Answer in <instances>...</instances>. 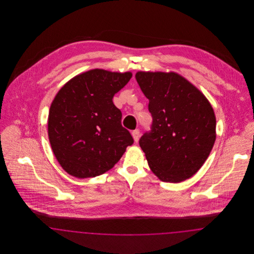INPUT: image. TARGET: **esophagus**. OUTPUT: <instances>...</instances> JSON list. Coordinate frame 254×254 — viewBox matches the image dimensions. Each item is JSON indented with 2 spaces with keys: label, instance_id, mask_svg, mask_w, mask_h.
I'll use <instances>...</instances> for the list:
<instances>
[{
  "label": "esophagus",
  "instance_id": "1",
  "mask_svg": "<svg viewBox=\"0 0 254 254\" xmlns=\"http://www.w3.org/2000/svg\"><path fill=\"white\" fill-rule=\"evenodd\" d=\"M131 134H132V137L133 139H134V141L137 143V142H138V140H139V137H140V130H139V129H135V130H133Z\"/></svg>",
  "mask_w": 254,
  "mask_h": 254
}]
</instances>
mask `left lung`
I'll use <instances>...</instances> for the list:
<instances>
[{"label":"left lung","instance_id":"left-lung-1","mask_svg":"<svg viewBox=\"0 0 254 254\" xmlns=\"http://www.w3.org/2000/svg\"><path fill=\"white\" fill-rule=\"evenodd\" d=\"M149 100L151 130L139 141L148 166L163 182L185 181L201 169L216 139L214 111L205 95L174 72L136 73Z\"/></svg>","mask_w":254,"mask_h":254}]
</instances>
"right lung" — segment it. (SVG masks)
<instances>
[{
	"mask_svg": "<svg viewBox=\"0 0 254 254\" xmlns=\"http://www.w3.org/2000/svg\"><path fill=\"white\" fill-rule=\"evenodd\" d=\"M131 72L91 69L64 85L49 109V139L61 167L74 177H96L121 159L132 136L122 127L113 96Z\"/></svg>",
	"mask_w": 254,
	"mask_h": 254,
	"instance_id": "right-lung-1",
	"label": "right lung"
}]
</instances>
